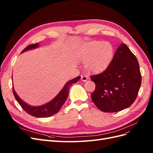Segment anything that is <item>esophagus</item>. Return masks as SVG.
<instances>
[{
	"label": "esophagus",
	"mask_w": 153,
	"mask_h": 153,
	"mask_svg": "<svg viewBox=\"0 0 153 153\" xmlns=\"http://www.w3.org/2000/svg\"><path fill=\"white\" fill-rule=\"evenodd\" d=\"M87 79H88L87 76L84 75V76H81V80H82V81H83V82H86V81L87 80Z\"/></svg>",
	"instance_id": "1"
}]
</instances>
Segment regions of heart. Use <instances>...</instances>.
I'll return each mask as SVG.
<instances>
[{
    "instance_id": "1",
    "label": "heart",
    "mask_w": 153,
    "mask_h": 153,
    "mask_svg": "<svg viewBox=\"0 0 153 153\" xmlns=\"http://www.w3.org/2000/svg\"><path fill=\"white\" fill-rule=\"evenodd\" d=\"M112 46L108 42L91 41L84 45L77 51L76 58L85 63L87 70L97 73L104 70L108 66L113 57Z\"/></svg>"
}]
</instances>
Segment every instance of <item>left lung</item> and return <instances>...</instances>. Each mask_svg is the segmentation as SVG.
I'll return each mask as SVG.
<instances>
[{"mask_svg":"<svg viewBox=\"0 0 153 153\" xmlns=\"http://www.w3.org/2000/svg\"><path fill=\"white\" fill-rule=\"evenodd\" d=\"M96 84L91 98L104 112H116L130 106L141 85L137 59L127 45L121 43L105 70L91 76Z\"/></svg>","mask_w":153,"mask_h":153,"instance_id":"left-lung-1","label":"left lung"}]
</instances>
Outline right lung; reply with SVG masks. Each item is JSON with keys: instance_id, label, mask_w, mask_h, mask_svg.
Returning a JSON list of instances; mask_svg holds the SVG:
<instances>
[{"instance_id": "obj_1", "label": "right lung", "mask_w": 153, "mask_h": 153, "mask_svg": "<svg viewBox=\"0 0 153 153\" xmlns=\"http://www.w3.org/2000/svg\"><path fill=\"white\" fill-rule=\"evenodd\" d=\"M39 47L38 43L30 45L28 47H26L22 52H26L27 50H30L32 49H35ZM81 76H78L74 79L69 80L66 83L62 90L59 92V93L55 97V98L49 101L48 103L41 106H30L29 104L26 103L25 101H23L19 96H18L16 92H15L14 87H13V94L15 96V98L18 101V103L20 104L22 106V108L24 109L25 112L30 114L32 116L42 118V117H47L52 116V115L57 114L59 110L61 109L63 104L65 103V101L68 96L69 89V87L72 85V84L76 83L80 80Z\"/></svg>"}]
</instances>
